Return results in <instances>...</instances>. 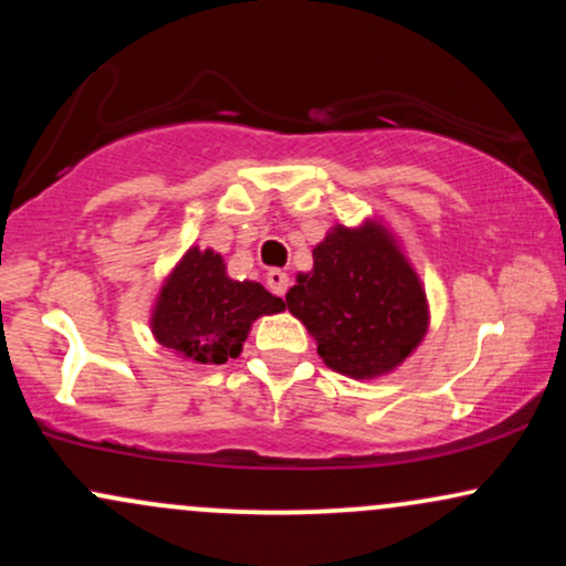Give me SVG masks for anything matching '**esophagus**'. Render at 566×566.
I'll return each instance as SVG.
<instances>
[{
    "mask_svg": "<svg viewBox=\"0 0 566 566\" xmlns=\"http://www.w3.org/2000/svg\"><path fill=\"white\" fill-rule=\"evenodd\" d=\"M265 284H269V290L274 292V295L282 297L284 292H287V287H290V276L284 274L282 269H271L269 274H265Z\"/></svg>",
    "mask_w": 566,
    "mask_h": 566,
    "instance_id": "esophagus-1",
    "label": "esophagus"
}]
</instances>
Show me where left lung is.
<instances>
[{"label":"left lung","mask_w":566,"mask_h":566,"mask_svg":"<svg viewBox=\"0 0 566 566\" xmlns=\"http://www.w3.org/2000/svg\"><path fill=\"white\" fill-rule=\"evenodd\" d=\"M284 301L316 340L324 365L354 380L399 369L431 324L420 274L382 218L335 223Z\"/></svg>","instance_id":"obj_1"}]
</instances>
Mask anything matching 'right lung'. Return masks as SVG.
<instances>
[{"instance_id": "obj_1", "label": "right lung", "mask_w": 566, "mask_h": 566, "mask_svg": "<svg viewBox=\"0 0 566 566\" xmlns=\"http://www.w3.org/2000/svg\"><path fill=\"white\" fill-rule=\"evenodd\" d=\"M284 311L252 279H231L220 252L191 244L161 279L148 327L154 340L188 365H226L242 354L252 324Z\"/></svg>"}]
</instances>
